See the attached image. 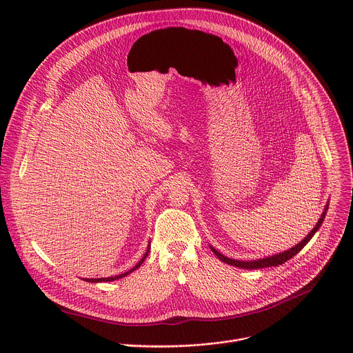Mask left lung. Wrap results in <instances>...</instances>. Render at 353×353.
<instances>
[{"instance_id": "obj_1", "label": "left lung", "mask_w": 353, "mask_h": 353, "mask_svg": "<svg viewBox=\"0 0 353 353\" xmlns=\"http://www.w3.org/2000/svg\"><path fill=\"white\" fill-rule=\"evenodd\" d=\"M327 210H328V204L325 205L324 208V212L321 214L319 222L316 223V226L312 229V232L301 240L299 241L294 247L286 250V251H282V253H278V254H274V256H270V257H264V259H259V260H253V261H241V260H234V259H229L226 256H223L222 253H219V251L216 248H214L212 245H210V248L214 251V254L223 263L229 264V265H233V267H237V268H243V270H260V268H268V267H278L283 263H286L288 260H290L292 257H294L299 251L303 248L310 240L312 237L314 236V233L320 229L324 218H325V214H327Z\"/></svg>"}]
</instances>
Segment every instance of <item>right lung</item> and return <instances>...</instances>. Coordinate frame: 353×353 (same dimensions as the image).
<instances>
[{
	"label": "right lung",
	"mask_w": 353,
	"mask_h": 353,
	"mask_svg": "<svg viewBox=\"0 0 353 353\" xmlns=\"http://www.w3.org/2000/svg\"><path fill=\"white\" fill-rule=\"evenodd\" d=\"M149 248H150V241L148 243V247H146V251H145V254H143V257L138 261V264H135V267H132L130 271H127V272H124V274H120V275H116V276H108V278H82L83 281H86V282H94V283H97V282H110V281H116V279H120V278H124V276H127V275H130L132 271H135L137 268H139L141 267V264L145 261V259H146V256L149 254Z\"/></svg>",
	"instance_id": "add662e5"
}]
</instances>
